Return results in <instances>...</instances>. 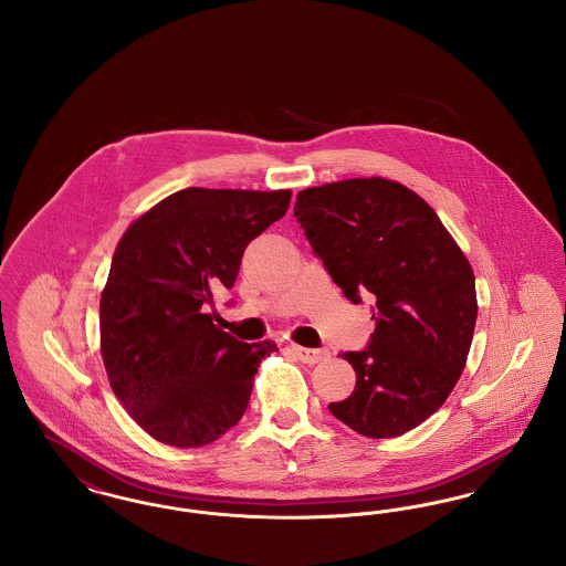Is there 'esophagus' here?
I'll use <instances>...</instances> for the list:
<instances>
[{
	"instance_id": "esophagus-1",
	"label": "esophagus",
	"mask_w": 566,
	"mask_h": 566,
	"mask_svg": "<svg viewBox=\"0 0 566 566\" xmlns=\"http://www.w3.org/2000/svg\"><path fill=\"white\" fill-rule=\"evenodd\" d=\"M291 350L295 354L298 360H303V363H307V365H316V363H323L326 360L328 356H331V352L326 350V348H318V350H310V348H301V346H291Z\"/></svg>"
}]
</instances>
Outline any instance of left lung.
<instances>
[{
    "mask_svg": "<svg viewBox=\"0 0 566 566\" xmlns=\"http://www.w3.org/2000/svg\"><path fill=\"white\" fill-rule=\"evenodd\" d=\"M295 218L354 305L374 301L348 399L328 405L352 431L388 439L416 429L457 386L471 348L475 275L439 216L413 190L356 178L296 195Z\"/></svg>",
    "mask_w": 566,
    "mask_h": 566,
    "instance_id": "left-lung-1",
    "label": "left lung"
}]
</instances>
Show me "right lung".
<instances>
[{
    "mask_svg": "<svg viewBox=\"0 0 566 566\" xmlns=\"http://www.w3.org/2000/svg\"><path fill=\"white\" fill-rule=\"evenodd\" d=\"M289 203L291 190H178L116 245L99 303L102 356L116 399L157 441L199 448L242 420L254 374L277 348L218 331L206 310Z\"/></svg>",
    "mask_w": 566,
    "mask_h": 566,
    "instance_id": "obj_1",
    "label": "right lung"
}]
</instances>
